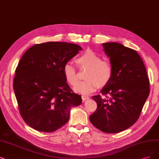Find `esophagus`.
Here are the masks:
<instances>
[{
  "instance_id": "obj_1",
  "label": "esophagus",
  "mask_w": 159,
  "mask_h": 159,
  "mask_svg": "<svg viewBox=\"0 0 159 159\" xmlns=\"http://www.w3.org/2000/svg\"><path fill=\"white\" fill-rule=\"evenodd\" d=\"M90 99V97L88 96H85V95H83L82 96V99H83V101H85L86 100V99Z\"/></svg>"
}]
</instances>
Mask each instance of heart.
<instances>
[{
    "instance_id": "b5f03b06",
    "label": "heart",
    "mask_w": 159,
    "mask_h": 159,
    "mask_svg": "<svg viewBox=\"0 0 159 159\" xmlns=\"http://www.w3.org/2000/svg\"><path fill=\"white\" fill-rule=\"evenodd\" d=\"M77 61L80 66L89 67L85 76L86 80L75 83L78 80L76 70L71 63H65L63 68L67 81L70 85L75 84L73 90L76 93L83 95L89 94L95 91L98 86L103 87L107 85L112 78V65L108 61L102 60V57L91 50H87L81 54Z\"/></svg>"
}]
</instances>
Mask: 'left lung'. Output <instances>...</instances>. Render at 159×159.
<instances>
[{
    "instance_id": "obj_1",
    "label": "left lung",
    "mask_w": 159,
    "mask_h": 159,
    "mask_svg": "<svg viewBox=\"0 0 159 159\" xmlns=\"http://www.w3.org/2000/svg\"><path fill=\"white\" fill-rule=\"evenodd\" d=\"M110 58L113 76L102 94L92 96L97 103L90 116L92 124L105 133H118L137 121L149 94V80L138 52L118 43H103Z\"/></svg>"
}]
</instances>
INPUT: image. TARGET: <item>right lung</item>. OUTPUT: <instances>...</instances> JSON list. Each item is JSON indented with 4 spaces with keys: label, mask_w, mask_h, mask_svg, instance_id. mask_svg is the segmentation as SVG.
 I'll return each instance as SVG.
<instances>
[{
    "label": "right lung",
    "mask_w": 159,
    "mask_h": 159,
    "mask_svg": "<svg viewBox=\"0 0 159 159\" xmlns=\"http://www.w3.org/2000/svg\"><path fill=\"white\" fill-rule=\"evenodd\" d=\"M80 50L78 44L48 42L31 46L21 57L14 90L22 118L34 130L56 131L68 122L70 109L82 103L63 72L65 63Z\"/></svg>",
    "instance_id": "obj_1"
}]
</instances>
